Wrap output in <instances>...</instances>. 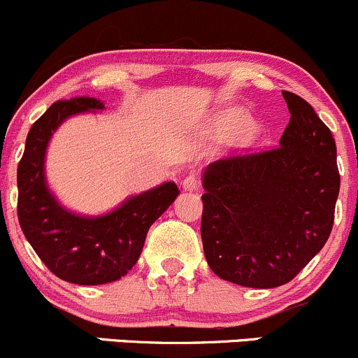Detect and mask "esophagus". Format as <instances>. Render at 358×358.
I'll return each mask as SVG.
<instances>
[{
    "mask_svg": "<svg viewBox=\"0 0 358 358\" xmlns=\"http://www.w3.org/2000/svg\"><path fill=\"white\" fill-rule=\"evenodd\" d=\"M200 187V180L197 178V175H194V173H190V175L185 176V178L182 180V188L187 192H195L199 190Z\"/></svg>",
    "mask_w": 358,
    "mask_h": 358,
    "instance_id": "1",
    "label": "esophagus"
}]
</instances>
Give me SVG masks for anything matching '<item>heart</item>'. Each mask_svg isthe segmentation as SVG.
Here are the masks:
<instances>
[{"mask_svg": "<svg viewBox=\"0 0 358 358\" xmlns=\"http://www.w3.org/2000/svg\"><path fill=\"white\" fill-rule=\"evenodd\" d=\"M210 132L215 139H231L234 137L239 144L253 143L257 137V125L251 117L241 108H227L219 112L210 122Z\"/></svg>", "mask_w": 358, "mask_h": 358, "instance_id": "b5f03b06", "label": "heart"}]
</instances>
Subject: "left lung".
I'll list each match as a JSON object with an SVG mask.
<instances>
[{
    "mask_svg": "<svg viewBox=\"0 0 358 358\" xmlns=\"http://www.w3.org/2000/svg\"><path fill=\"white\" fill-rule=\"evenodd\" d=\"M290 112L280 146L233 156L203 170V253L217 277L272 289L320 253L340 192L336 144L301 96L282 92Z\"/></svg>",
    "mask_w": 358,
    "mask_h": 358,
    "instance_id": "left-lung-1",
    "label": "left lung"
}]
</instances>
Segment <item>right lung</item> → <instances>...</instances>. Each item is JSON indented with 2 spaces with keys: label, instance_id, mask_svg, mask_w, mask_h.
Wrapping results in <instances>:
<instances>
[{
  "label": "right lung",
  "instance_id": "right-lung-1",
  "mask_svg": "<svg viewBox=\"0 0 358 358\" xmlns=\"http://www.w3.org/2000/svg\"><path fill=\"white\" fill-rule=\"evenodd\" d=\"M105 103L93 96L56 101L27 136L18 164V221L27 241L47 268L78 285L115 282L136 265L151 224L178 197L173 182L131 195L115 209L83 215L59 202L47 183V148L64 120L98 112Z\"/></svg>",
  "mask_w": 358,
  "mask_h": 358
}]
</instances>
